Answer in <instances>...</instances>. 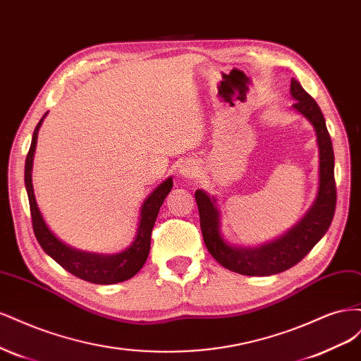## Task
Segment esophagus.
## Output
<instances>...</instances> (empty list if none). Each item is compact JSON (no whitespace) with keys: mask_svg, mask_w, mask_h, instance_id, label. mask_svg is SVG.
I'll return each mask as SVG.
<instances>
[{"mask_svg":"<svg viewBox=\"0 0 361 361\" xmlns=\"http://www.w3.org/2000/svg\"><path fill=\"white\" fill-rule=\"evenodd\" d=\"M195 173H197V170H195V166H194V164H192L191 161L183 162L182 166H180V169H179V174H180L182 178H185V179L194 178Z\"/></svg>","mask_w":361,"mask_h":361,"instance_id":"34e87169","label":"esophagus"}]
</instances>
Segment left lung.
<instances>
[{"label":"left lung","instance_id":"left-lung-1","mask_svg":"<svg viewBox=\"0 0 361 361\" xmlns=\"http://www.w3.org/2000/svg\"><path fill=\"white\" fill-rule=\"evenodd\" d=\"M290 94L297 101L293 104L295 110L307 117L314 126L319 146V191L307 215L290 232L274 243L260 248H236L226 244L220 235V215L214 204L215 200L202 190L194 194L206 248L218 264L244 276H272L297 265L319 243L334 216L337 200L334 152L325 118L319 105L298 81L292 80Z\"/></svg>","mask_w":361,"mask_h":361}]
</instances>
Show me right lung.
Wrapping results in <instances>:
<instances>
[{
    "label": "right lung",
    "mask_w": 361,
    "mask_h": 361,
    "mask_svg": "<svg viewBox=\"0 0 361 361\" xmlns=\"http://www.w3.org/2000/svg\"><path fill=\"white\" fill-rule=\"evenodd\" d=\"M45 117V116H43ZM43 117L37 123L35 134H32L31 146L25 159V188L30 202V212H31V224L35 231L37 243L43 248L48 256H51L71 274L76 276L81 280L96 283V285H113V283L125 281L130 277H134L137 272L143 268L145 262L150 251V235L152 228L157 221L159 207L164 203V199L173 188V180L169 178L166 182H162L159 187L152 192L146 199L143 207H141V220L137 232V238L134 239L133 245L126 248L122 253L117 255H92L84 253V251L73 250L69 245L63 244L51 233L47 227L45 221L40 215L39 207L36 204L35 192H32L31 183V169H32V157H35V149L37 143V133L43 122Z\"/></svg>",
    "instance_id": "right-lung-1"
}]
</instances>
